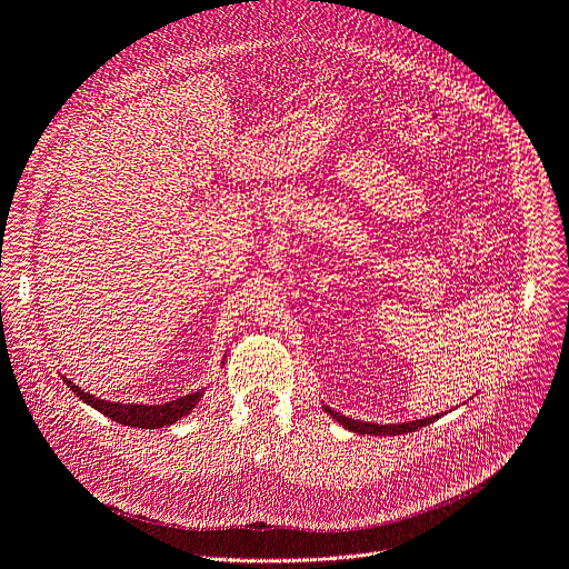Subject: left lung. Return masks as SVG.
I'll return each mask as SVG.
<instances>
[{"instance_id": "8db88e82", "label": "left lung", "mask_w": 569, "mask_h": 569, "mask_svg": "<svg viewBox=\"0 0 569 569\" xmlns=\"http://www.w3.org/2000/svg\"><path fill=\"white\" fill-rule=\"evenodd\" d=\"M326 409V413H330L335 421L339 423V426H343L346 430H351V432H358V435H375V437H395V435H407V432H413V430H418V428H426V426H430L435 418H439V413L437 416H432V418H416V421H407V423H392V426H379V423H362V421H353V418H349V416H343V413H337V411H332L330 407H323Z\"/></svg>"}]
</instances>
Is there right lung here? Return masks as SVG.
I'll return each instance as SVG.
<instances>
[{
    "label": "right lung",
    "mask_w": 569,
    "mask_h": 569,
    "mask_svg": "<svg viewBox=\"0 0 569 569\" xmlns=\"http://www.w3.org/2000/svg\"><path fill=\"white\" fill-rule=\"evenodd\" d=\"M62 381L67 383V388L73 395H77L79 400H83L86 405H90L92 409H97L100 413L113 418L116 423L130 426V428H148V430H158V428H164V426L181 421V418L188 416L204 395V390H194V392L183 395V398H179V400H171V402H164V405H132V402L120 405V402H109V400L94 398V395L81 390L77 383L64 379V377H62Z\"/></svg>",
    "instance_id": "right-lung-1"
}]
</instances>
